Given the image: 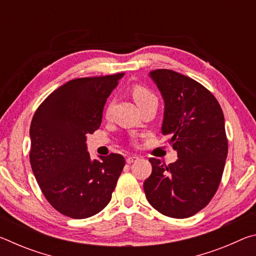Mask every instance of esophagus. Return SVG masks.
Wrapping results in <instances>:
<instances>
[{"label":"esophagus","mask_w":256,"mask_h":256,"mask_svg":"<svg viewBox=\"0 0 256 256\" xmlns=\"http://www.w3.org/2000/svg\"><path fill=\"white\" fill-rule=\"evenodd\" d=\"M140 159L138 157H136V156H130V157L126 158V162L128 164H132L134 162H138V160Z\"/></svg>","instance_id":"esophagus-1"}]
</instances>
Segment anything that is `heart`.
<instances>
[{
  "label": "heart",
  "instance_id": "1",
  "mask_svg": "<svg viewBox=\"0 0 256 256\" xmlns=\"http://www.w3.org/2000/svg\"><path fill=\"white\" fill-rule=\"evenodd\" d=\"M132 96H133L134 102H136V105L138 107L150 100H154V99H157L156 94L151 92L149 88H146V86L142 84H134L132 86ZM108 114H110V108H107L106 110V116H108Z\"/></svg>",
  "mask_w": 256,
  "mask_h": 256
}]
</instances>
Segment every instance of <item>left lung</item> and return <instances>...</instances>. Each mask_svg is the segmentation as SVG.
<instances>
[{
  "instance_id": "left-lung-1",
  "label": "left lung",
  "mask_w": 256,
  "mask_h": 256,
  "mask_svg": "<svg viewBox=\"0 0 256 256\" xmlns=\"http://www.w3.org/2000/svg\"><path fill=\"white\" fill-rule=\"evenodd\" d=\"M164 100L162 131L178 159L166 164L150 158L146 196L164 216L183 219L206 208L222 182L228 138L222 107L204 86L167 68L151 71Z\"/></svg>"
}]
</instances>
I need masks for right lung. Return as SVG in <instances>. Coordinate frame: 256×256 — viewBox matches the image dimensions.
I'll return each mask as SVG.
<instances>
[{"mask_svg":"<svg viewBox=\"0 0 256 256\" xmlns=\"http://www.w3.org/2000/svg\"><path fill=\"white\" fill-rule=\"evenodd\" d=\"M124 74L73 79L54 90L34 114L29 152L34 175L50 204L70 218L100 212L125 166L122 154L92 160L86 151V134L100 126L107 97Z\"/></svg>","mask_w":256,"mask_h":256,"instance_id":"right-lung-1","label":"right lung"}]
</instances>
